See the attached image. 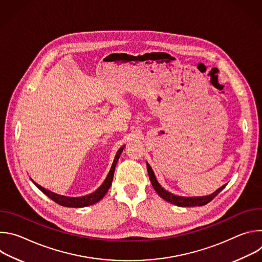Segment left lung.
<instances>
[{
  "mask_svg": "<svg viewBox=\"0 0 262 262\" xmlns=\"http://www.w3.org/2000/svg\"><path fill=\"white\" fill-rule=\"evenodd\" d=\"M146 165H147V171H148L149 178H150L151 184L154 186V189L156 190V192L160 195L161 198H163L167 202H170V203H172L174 205H177V206L188 207V206H202V205H205L208 202H210L226 186V184H224L223 186H221L219 190H216L213 194L208 195V196H203V197H181V196H176V195H173V194L169 193L168 191H166V190H164L162 188L161 184L158 182V180H157V178L155 176V173H154L151 167L149 166L148 163H146Z\"/></svg>",
  "mask_w": 262,
  "mask_h": 262,
  "instance_id": "1",
  "label": "left lung"
}]
</instances>
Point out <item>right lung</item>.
Returning a JSON list of instances; mask_svg holds the SVG:
<instances>
[{
  "label": "right lung",
  "mask_w": 262,
  "mask_h": 262,
  "mask_svg": "<svg viewBox=\"0 0 262 262\" xmlns=\"http://www.w3.org/2000/svg\"><path fill=\"white\" fill-rule=\"evenodd\" d=\"M123 147H121L119 150L117 151V155L115 156V159H114V162H113V165H112L111 167V170L105 178V180L103 181V183L99 186V188L92 194L90 195H86V196H83V197H66V196H61V195H58V194H55L49 190H46L45 188H42V186H40L39 184H37L36 182H34V184L38 188L43 194H46L49 198H51L53 201H55L56 203H58L59 205H62V206H65V207H85V206H88V205H92L96 202H98L100 199H102V197L106 194L107 190L110 189V186L112 184V180H113V176H114V171H115V167H116V164L120 158V155L121 152L123 151Z\"/></svg>",
  "instance_id": "add662e5"
}]
</instances>
